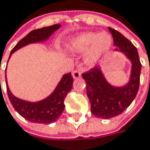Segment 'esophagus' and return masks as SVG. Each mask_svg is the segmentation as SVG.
I'll return each instance as SVG.
<instances>
[{"label":"esophagus","mask_w":150,"mask_h":150,"mask_svg":"<svg viewBox=\"0 0 150 150\" xmlns=\"http://www.w3.org/2000/svg\"><path fill=\"white\" fill-rule=\"evenodd\" d=\"M72 76H73V78L76 80V79H79L81 77V72H80V70H75L73 73H72Z\"/></svg>","instance_id":"obj_1"}]
</instances>
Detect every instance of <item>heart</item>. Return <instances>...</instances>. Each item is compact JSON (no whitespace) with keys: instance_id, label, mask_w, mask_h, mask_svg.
<instances>
[{"instance_id":"1","label":"heart","mask_w":150,"mask_h":150,"mask_svg":"<svg viewBox=\"0 0 150 150\" xmlns=\"http://www.w3.org/2000/svg\"><path fill=\"white\" fill-rule=\"evenodd\" d=\"M112 45V37L107 32H84L71 40L68 47L75 54L86 51L84 62L87 66L94 67L110 51Z\"/></svg>"}]
</instances>
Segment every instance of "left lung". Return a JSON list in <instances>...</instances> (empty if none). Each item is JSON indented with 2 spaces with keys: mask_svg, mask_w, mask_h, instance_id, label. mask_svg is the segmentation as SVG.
<instances>
[{
  "mask_svg": "<svg viewBox=\"0 0 150 150\" xmlns=\"http://www.w3.org/2000/svg\"><path fill=\"white\" fill-rule=\"evenodd\" d=\"M109 30L114 39L115 51L121 52L130 60L131 72L129 82L120 87L110 85L99 66L82 74L86 83L91 113L102 119L117 116L131 105L139 91L141 71V63L136 47L119 31L110 27Z\"/></svg>",
  "mask_w": 150,
  "mask_h": 150,
  "instance_id": "8db88e82",
  "label": "left lung"
}]
</instances>
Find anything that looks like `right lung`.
<instances>
[{"instance_id": "1", "label": "right lung", "mask_w": 150, "mask_h": 150, "mask_svg": "<svg viewBox=\"0 0 150 150\" xmlns=\"http://www.w3.org/2000/svg\"><path fill=\"white\" fill-rule=\"evenodd\" d=\"M59 24H55L50 26L34 30L19 41L14 47L11 54H13L17 50L31 43L43 42L49 38L55 30L60 28ZM9 60V59H8ZM6 81V90L9 100L16 111L26 120L32 123L49 125L55 122L60 116L65 109L64 101L67 94L71 91L73 85V77L70 73L62 76L54 91L48 97L37 102H30L19 99L14 96L8 87Z\"/></svg>"}]
</instances>
